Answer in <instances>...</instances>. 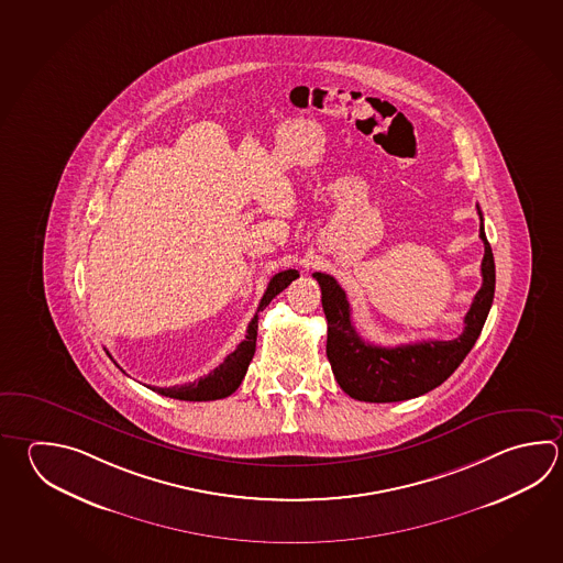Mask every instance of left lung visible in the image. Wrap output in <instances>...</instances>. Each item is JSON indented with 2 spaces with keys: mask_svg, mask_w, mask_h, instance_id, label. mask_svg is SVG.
<instances>
[{
  "mask_svg": "<svg viewBox=\"0 0 563 563\" xmlns=\"http://www.w3.org/2000/svg\"><path fill=\"white\" fill-rule=\"evenodd\" d=\"M477 214L482 221L479 239L484 241L482 288L467 310L464 330L457 339L422 340L394 349L364 342L352 324L346 292L332 276L312 275L319 280L322 308L329 320L327 356L336 383L351 398L361 402H400L422 396L450 378L472 351L488 319L496 288V265L479 207Z\"/></svg>",
  "mask_w": 563,
  "mask_h": 563,
  "instance_id": "1",
  "label": "left lung"
}]
</instances>
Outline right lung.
<instances>
[{"instance_id":"1","label":"right lung","mask_w":563,"mask_h":563,"mask_svg":"<svg viewBox=\"0 0 563 563\" xmlns=\"http://www.w3.org/2000/svg\"><path fill=\"white\" fill-rule=\"evenodd\" d=\"M295 278H298V271H295V268L283 271V273H278V275L271 278L265 295H263L261 302H258V308H256V314L249 322V329H246V336H244L243 342L214 371L209 372L207 376H202V378L195 380V383L183 384V386H169V388L153 386L151 390L161 394V396L187 400V402H207V400H219V398L231 396L243 383L246 368H249V364H251L253 356H255L258 312L265 310L266 305L278 292H283Z\"/></svg>"}]
</instances>
